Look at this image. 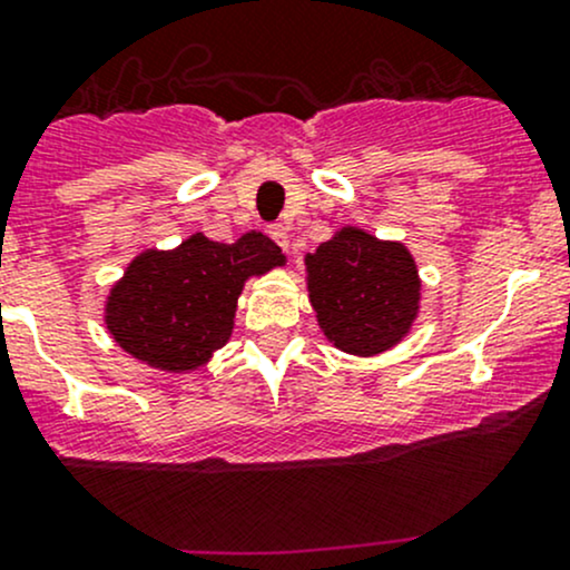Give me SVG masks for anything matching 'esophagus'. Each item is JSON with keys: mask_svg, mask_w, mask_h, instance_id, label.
<instances>
[{"mask_svg": "<svg viewBox=\"0 0 570 570\" xmlns=\"http://www.w3.org/2000/svg\"><path fill=\"white\" fill-rule=\"evenodd\" d=\"M268 236H272L274 242H277L283 249L291 247V234H287V225H283V223L268 225Z\"/></svg>", "mask_w": 570, "mask_h": 570, "instance_id": "esophagus-1", "label": "esophagus"}]
</instances>
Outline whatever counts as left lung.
<instances>
[{"label":"left lung","mask_w":570,"mask_h":570,"mask_svg":"<svg viewBox=\"0 0 570 570\" xmlns=\"http://www.w3.org/2000/svg\"><path fill=\"white\" fill-rule=\"evenodd\" d=\"M309 302L340 351L356 356L394 347L419 312V272L396 242L342 228L307 255Z\"/></svg>","instance_id":"obj_1"}]
</instances>
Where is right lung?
Returning a JSON list of instances; mask_svg holds the SVG:
<instances>
[{"label": "right lung", "instance_id": "obj_1", "mask_svg": "<svg viewBox=\"0 0 570 570\" xmlns=\"http://www.w3.org/2000/svg\"><path fill=\"white\" fill-rule=\"evenodd\" d=\"M283 263V249L255 230L236 244L198 234L170 253L149 249L108 296V332L157 370H195L228 342L244 279Z\"/></svg>", "mask_w": 570, "mask_h": 570}]
</instances>
